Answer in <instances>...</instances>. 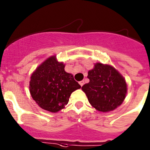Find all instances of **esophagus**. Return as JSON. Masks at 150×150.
<instances>
[{"label":"esophagus","instance_id":"esophagus-1","mask_svg":"<svg viewBox=\"0 0 150 150\" xmlns=\"http://www.w3.org/2000/svg\"><path fill=\"white\" fill-rule=\"evenodd\" d=\"M84 83H85V82H84V81H83V80L80 81V82H79V85H80L81 86H83V85H84Z\"/></svg>","mask_w":150,"mask_h":150}]
</instances>
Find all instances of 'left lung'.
<instances>
[{"label": "left lung", "instance_id": "1", "mask_svg": "<svg viewBox=\"0 0 150 150\" xmlns=\"http://www.w3.org/2000/svg\"><path fill=\"white\" fill-rule=\"evenodd\" d=\"M88 83L82 87L88 102L97 111H113L123 102L127 92L126 80L115 68L96 63L88 73Z\"/></svg>", "mask_w": 150, "mask_h": 150}]
</instances>
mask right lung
Returning a JSON list of instances; mask_svg holds the SVG:
<instances>
[{"label": "right lung", "mask_w": 150, "mask_h": 150, "mask_svg": "<svg viewBox=\"0 0 150 150\" xmlns=\"http://www.w3.org/2000/svg\"><path fill=\"white\" fill-rule=\"evenodd\" d=\"M29 88L33 99L41 108L56 113L64 108L71 93L81 86L72 74L65 72L64 64L53 56L33 73Z\"/></svg>", "instance_id": "obj_1"}]
</instances>
